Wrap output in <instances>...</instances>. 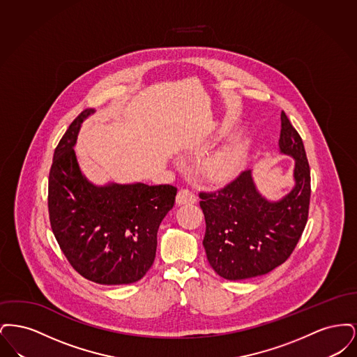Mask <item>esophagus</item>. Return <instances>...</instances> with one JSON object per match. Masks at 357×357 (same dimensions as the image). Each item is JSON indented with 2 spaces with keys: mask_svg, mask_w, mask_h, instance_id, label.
Segmentation results:
<instances>
[{
  "mask_svg": "<svg viewBox=\"0 0 357 357\" xmlns=\"http://www.w3.org/2000/svg\"><path fill=\"white\" fill-rule=\"evenodd\" d=\"M197 202V197L192 191L187 190V188H182L179 190L178 195H176V204H192Z\"/></svg>",
  "mask_w": 357,
  "mask_h": 357,
  "instance_id": "obj_1",
  "label": "esophagus"
}]
</instances>
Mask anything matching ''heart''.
<instances>
[{"mask_svg": "<svg viewBox=\"0 0 357 357\" xmlns=\"http://www.w3.org/2000/svg\"><path fill=\"white\" fill-rule=\"evenodd\" d=\"M246 156L245 143L237 140L208 156L202 165V172L213 182L230 181L243 169Z\"/></svg>", "mask_w": 357, "mask_h": 357, "instance_id": "obj_1", "label": "heart"}]
</instances>
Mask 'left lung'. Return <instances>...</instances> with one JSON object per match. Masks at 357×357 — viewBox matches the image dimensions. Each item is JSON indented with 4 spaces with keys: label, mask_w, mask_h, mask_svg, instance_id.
Listing matches in <instances>:
<instances>
[{
    "label": "left lung",
    "mask_w": 357,
    "mask_h": 357,
    "mask_svg": "<svg viewBox=\"0 0 357 357\" xmlns=\"http://www.w3.org/2000/svg\"><path fill=\"white\" fill-rule=\"evenodd\" d=\"M278 147L280 153L294 159V186L284 198L266 199L255 186L252 170L241 172L221 190L199 194L207 261L226 280L272 272L288 259L305 229L310 170L303 139L284 111Z\"/></svg>",
    "instance_id": "left-lung-1"
}]
</instances>
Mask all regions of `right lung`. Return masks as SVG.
I'll list each match as a JSON object with an SVG mask.
<instances>
[{"label":"right lung","instance_id":"right-lung-1","mask_svg":"<svg viewBox=\"0 0 357 357\" xmlns=\"http://www.w3.org/2000/svg\"><path fill=\"white\" fill-rule=\"evenodd\" d=\"M84 109L59 142L52 162L48 208L52 231L72 268L102 285L139 281L153 266L160 222L175 202L176 187L92 183L73 150Z\"/></svg>","mask_w":357,"mask_h":357}]
</instances>
